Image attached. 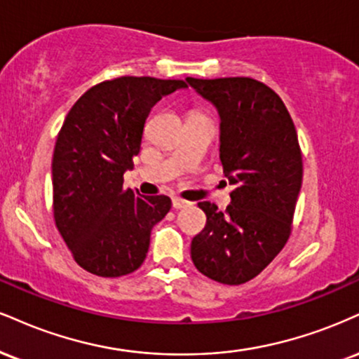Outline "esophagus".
I'll return each mask as SVG.
<instances>
[{"instance_id":"obj_1","label":"esophagus","mask_w":359,"mask_h":359,"mask_svg":"<svg viewBox=\"0 0 359 359\" xmlns=\"http://www.w3.org/2000/svg\"><path fill=\"white\" fill-rule=\"evenodd\" d=\"M172 205H174V209H187L189 205H191V202H187V201H184V198H179V197H175V198H172Z\"/></svg>"}]
</instances>
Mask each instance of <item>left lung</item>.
<instances>
[{
    "instance_id": "obj_1",
    "label": "left lung",
    "mask_w": 359,
    "mask_h": 359,
    "mask_svg": "<svg viewBox=\"0 0 359 359\" xmlns=\"http://www.w3.org/2000/svg\"><path fill=\"white\" fill-rule=\"evenodd\" d=\"M221 118V157L231 205L201 202L204 231L192 239V262L222 284L248 283L280 252L291 234L303 184V157L279 95L248 76L185 79Z\"/></svg>"
}]
</instances>
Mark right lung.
<instances>
[{"mask_svg": "<svg viewBox=\"0 0 359 359\" xmlns=\"http://www.w3.org/2000/svg\"><path fill=\"white\" fill-rule=\"evenodd\" d=\"M182 80L120 76L76 100L56 138L51 182L60 234L85 271L120 278L145 261L150 231L170 210L167 196L123 189V174L140 152L144 125Z\"/></svg>", "mask_w": 359, "mask_h": 359, "instance_id": "obj_1", "label": "right lung"}]
</instances>
